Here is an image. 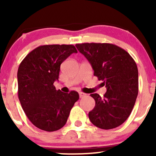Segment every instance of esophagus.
<instances>
[{"instance_id": "obj_1", "label": "esophagus", "mask_w": 156, "mask_h": 156, "mask_svg": "<svg viewBox=\"0 0 156 156\" xmlns=\"http://www.w3.org/2000/svg\"><path fill=\"white\" fill-rule=\"evenodd\" d=\"M86 95H87V94H86L85 93H83V92H79V97H80V98H83V97H85Z\"/></svg>"}]
</instances>
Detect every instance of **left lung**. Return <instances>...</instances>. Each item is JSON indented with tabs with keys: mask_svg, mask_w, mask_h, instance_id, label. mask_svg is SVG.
Returning a JSON list of instances; mask_svg holds the SVG:
<instances>
[{
	"mask_svg": "<svg viewBox=\"0 0 156 156\" xmlns=\"http://www.w3.org/2000/svg\"><path fill=\"white\" fill-rule=\"evenodd\" d=\"M107 91L103 98L91 94L95 106L89 112L91 122L101 129L115 128L128 119L139 92V73L135 61L120 47L109 43L76 44Z\"/></svg>",
	"mask_w": 156,
	"mask_h": 156,
	"instance_id": "obj_1",
	"label": "left lung"
}]
</instances>
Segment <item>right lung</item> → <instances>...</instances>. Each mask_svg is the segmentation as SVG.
I'll return each mask as SVG.
<instances>
[{"instance_id": "1", "label": "right lung", "mask_w": 156, "mask_h": 156, "mask_svg": "<svg viewBox=\"0 0 156 156\" xmlns=\"http://www.w3.org/2000/svg\"><path fill=\"white\" fill-rule=\"evenodd\" d=\"M73 53L78 51L73 44L41 45L30 52L20 64V102L28 119L39 129L51 132L62 128L79 99L76 91L64 93L53 85L58 80L61 64Z\"/></svg>"}]
</instances>
